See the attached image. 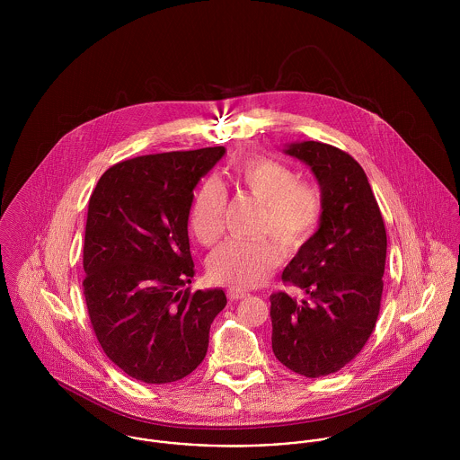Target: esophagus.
<instances>
[{"mask_svg": "<svg viewBox=\"0 0 460 460\" xmlns=\"http://www.w3.org/2000/svg\"><path fill=\"white\" fill-rule=\"evenodd\" d=\"M246 296H248V292H244V290H237V288H228L226 290V297L230 301H239V299H244Z\"/></svg>", "mask_w": 460, "mask_h": 460, "instance_id": "1", "label": "esophagus"}]
</instances>
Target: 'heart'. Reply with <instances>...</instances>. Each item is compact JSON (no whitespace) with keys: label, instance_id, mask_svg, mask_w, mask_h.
Masks as SVG:
<instances>
[{"label":"heart","instance_id":"1","mask_svg":"<svg viewBox=\"0 0 460 460\" xmlns=\"http://www.w3.org/2000/svg\"><path fill=\"white\" fill-rule=\"evenodd\" d=\"M235 181L262 201L257 232L270 237L225 241L208 257L207 272L214 283L241 290L262 285L281 262L279 246L287 255H297L314 241L324 219V197L317 184L299 181L290 166L269 157L241 161ZM226 205L228 193L217 179H207L198 188L190 226L201 246L210 248L223 235Z\"/></svg>","mask_w":460,"mask_h":460}]
</instances>
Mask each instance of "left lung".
<instances>
[{"instance_id":"obj_1","label":"left lung","mask_w":460,"mask_h":460,"mask_svg":"<svg viewBox=\"0 0 460 460\" xmlns=\"http://www.w3.org/2000/svg\"><path fill=\"white\" fill-rule=\"evenodd\" d=\"M287 154L315 173L324 219L281 276L308 297L270 296L272 352L292 372L317 379L350 363L374 332L388 241L377 199L350 154L321 141L294 143Z\"/></svg>"}]
</instances>
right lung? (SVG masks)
<instances>
[{"mask_svg":"<svg viewBox=\"0 0 460 460\" xmlns=\"http://www.w3.org/2000/svg\"><path fill=\"white\" fill-rule=\"evenodd\" d=\"M225 146L150 154L113 164L88 201L83 294L104 354L146 385L175 383L203 361L223 290L195 276L188 217L193 190Z\"/></svg>","mask_w":460,"mask_h":460,"instance_id":"add662e5","label":"right lung"}]
</instances>
